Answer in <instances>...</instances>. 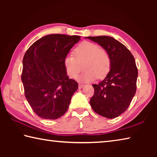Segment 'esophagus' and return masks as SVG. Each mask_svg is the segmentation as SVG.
I'll return each instance as SVG.
<instances>
[{"instance_id":"esophagus-1","label":"esophagus","mask_w":157,"mask_h":157,"mask_svg":"<svg viewBox=\"0 0 157 157\" xmlns=\"http://www.w3.org/2000/svg\"><path fill=\"white\" fill-rule=\"evenodd\" d=\"M84 86V84L79 83V85H78V87H79V89H82V88H83Z\"/></svg>"}]
</instances>
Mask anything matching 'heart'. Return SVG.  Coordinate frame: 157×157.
Wrapping results in <instances>:
<instances>
[{
    "label": "heart",
    "mask_w": 157,
    "mask_h": 157,
    "mask_svg": "<svg viewBox=\"0 0 157 157\" xmlns=\"http://www.w3.org/2000/svg\"><path fill=\"white\" fill-rule=\"evenodd\" d=\"M73 54L68 55L63 59L66 74L71 78H76L79 72V63L84 62L83 68L86 70L79 77L80 81L89 82L97 78L102 79L109 72L111 59L109 53L105 49L90 41H84L77 46Z\"/></svg>",
    "instance_id": "b5f03b06"
}]
</instances>
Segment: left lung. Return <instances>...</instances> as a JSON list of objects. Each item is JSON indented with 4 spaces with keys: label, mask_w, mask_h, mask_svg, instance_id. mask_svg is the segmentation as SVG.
Listing matches in <instances>:
<instances>
[{
    "label": "left lung",
    "mask_w": 157,
    "mask_h": 157,
    "mask_svg": "<svg viewBox=\"0 0 157 157\" xmlns=\"http://www.w3.org/2000/svg\"><path fill=\"white\" fill-rule=\"evenodd\" d=\"M102 46L111 59L109 72L98 84H93L94 94L90 104L95 113L107 118L124 113L136 91L138 69L131 52L121 42L108 36H88Z\"/></svg>",
    "instance_id": "1"
}]
</instances>
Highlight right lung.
I'll use <instances>...</instances> for the list:
<instances>
[{"label": "right lung", "instance_id": "obj_1", "mask_svg": "<svg viewBox=\"0 0 157 157\" xmlns=\"http://www.w3.org/2000/svg\"><path fill=\"white\" fill-rule=\"evenodd\" d=\"M79 36H44L29 48L23 59L21 81L25 96L41 118L55 120L67 111L78 82L66 75L63 59Z\"/></svg>", "mask_w": 157, "mask_h": 157}]
</instances>
